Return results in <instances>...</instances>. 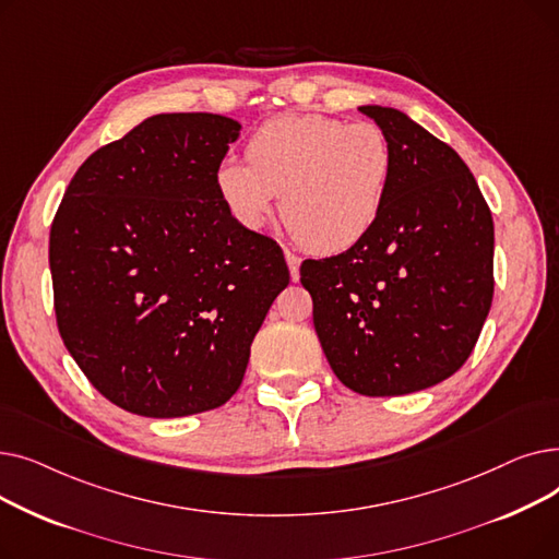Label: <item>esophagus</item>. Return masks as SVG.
<instances>
[{
  "label": "esophagus",
  "instance_id": "1",
  "mask_svg": "<svg viewBox=\"0 0 559 559\" xmlns=\"http://www.w3.org/2000/svg\"><path fill=\"white\" fill-rule=\"evenodd\" d=\"M285 262H287V267H289L292 281H299V264H301V258H299L297 253H292V251L285 249Z\"/></svg>",
  "mask_w": 559,
  "mask_h": 559
}]
</instances>
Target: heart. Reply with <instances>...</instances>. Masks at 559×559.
I'll return each mask as SVG.
<instances>
[{"instance_id":"b5f03b06","label":"heart","mask_w":559,"mask_h":559,"mask_svg":"<svg viewBox=\"0 0 559 559\" xmlns=\"http://www.w3.org/2000/svg\"><path fill=\"white\" fill-rule=\"evenodd\" d=\"M247 165L224 160L215 188L228 215L260 228L276 209L295 240L317 253L358 245L383 211L394 179L390 135L371 122L285 115L247 142Z\"/></svg>"}]
</instances>
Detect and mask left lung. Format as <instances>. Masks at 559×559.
Masks as SVG:
<instances>
[{"mask_svg": "<svg viewBox=\"0 0 559 559\" xmlns=\"http://www.w3.org/2000/svg\"><path fill=\"white\" fill-rule=\"evenodd\" d=\"M394 146V179L365 238L304 260L314 331L342 383L401 396L453 376L493 297V222L455 150L396 108L360 106Z\"/></svg>", "mask_w": 559, "mask_h": 559, "instance_id": "1", "label": "left lung"}]
</instances>
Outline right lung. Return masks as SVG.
<instances>
[{"mask_svg": "<svg viewBox=\"0 0 559 559\" xmlns=\"http://www.w3.org/2000/svg\"><path fill=\"white\" fill-rule=\"evenodd\" d=\"M240 129L213 112L146 117L87 158L58 205V331L127 413L174 419L224 405L289 283L281 247L235 222L215 188Z\"/></svg>", "mask_w": 559, "mask_h": 559, "instance_id": "obj_1", "label": "right lung"}]
</instances>
